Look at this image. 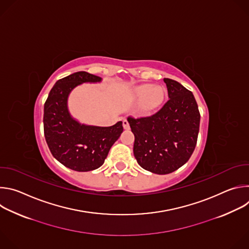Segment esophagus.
I'll use <instances>...</instances> for the list:
<instances>
[{
    "instance_id": "obj_1",
    "label": "esophagus",
    "mask_w": 249,
    "mask_h": 249,
    "mask_svg": "<svg viewBox=\"0 0 249 249\" xmlns=\"http://www.w3.org/2000/svg\"><path fill=\"white\" fill-rule=\"evenodd\" d=\"M122 123H123V127L125 130H128L130 128V125H129V122L127 121V119H124Z\"/></svg>"
}]
</instances>
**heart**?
Masks as SVG:
<instances>
[{
  "label": "heart",
  "instance_id": "b5f03b06",
  "mask_svg": "<svg viewBox=\"0 0 249 249\" xmlns=\"http://www.w3.org/2000/svg\"><path fill=\"white\" fill-rule=\"evenodd\" d=\"M136 93L139 98H142L141 108L144 112H150L156 109L163 99L162 89L151 85H142L138 87Z\"/></svg>",
  "mask_w": 249,
  "mask_h": 249
}]
</instances>
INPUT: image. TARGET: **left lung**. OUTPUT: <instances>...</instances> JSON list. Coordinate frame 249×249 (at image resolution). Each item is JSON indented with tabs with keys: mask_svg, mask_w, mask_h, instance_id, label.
Masks as SVG:
<instances>
[{
	"mask_svg": "<svg viewBox=\"0 0 249 249\" xmlns=\"http://www.w3.org/2000/svg\"><path fill=\"white\" fill-rule=\"evenodd\" d=\"M169 99L155 114L127 118L135 136L134 156L146 170L167 174L185 164L193 154L200 112L193 93L178 82L163 79Z\"/></svg>",
	"mask_w": 249,
	"mask_h": 249,
	"instance_id": "obj_1",
	"label": "left lung"
}]
</instances>
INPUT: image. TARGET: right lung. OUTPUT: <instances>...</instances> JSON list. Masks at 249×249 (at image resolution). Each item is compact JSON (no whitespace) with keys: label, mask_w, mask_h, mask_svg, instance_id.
Returning <instances> with one entry per match:
<instances>
[{"label":"right lung","mask_w":249,"mask_h":249,"mask_svg":"<svg viewBox=\"0 0 249 249\" xmlns=\"http://www.w3.org/2000/svg\"><path fill=\"white\" fill-rule=\"evenodd\" d=\"M101 78L77 72L56 82L44 104V136L52 156L76 171L100 167L123 132L122 121L110 127L85 125L71 116L68 96L77 86L99 83Z\"/></svg>","instance_id":"add662e5"}]
</instances>
